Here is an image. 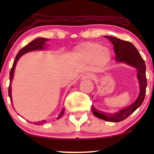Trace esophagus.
Returning a JSON list of instances; mask_svg holds the SVG:
<instances>
[{
    "instance_id": "esophagus-1",
    "label": "esophagus",
    "mask_w": 154,
    "mask_h": 154,
    "mask_svg": "<svg viewBox=\"0 0 154 154\" xmlns=\"http://www.w3.org/2000/svg\"><path fill=\"white\" fill-rule=\"evenodd\" d=\"M93 79V75L91 73H85L82 76V80H85V79Z\"/></svg>"
}]
</instances>
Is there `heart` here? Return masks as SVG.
<instances>
[{
	"label": "heart",
	"mask_w": 154,
	"mask_h": 154,
	"mask_svg": "<svg viewBox=\"0 0 154 154\" xmlns=\"http://www.w3.org/2000/svg\"><path fill=\"white\" fill-rule=\"evenodd\" d=\"M75 54L85 62L93 60L100 66H105L108 64L111 57L108 48L95 42H87L77 46L75 49Z\"/></svg>",
	"instance_id": "obj_1"
}]
</instances>
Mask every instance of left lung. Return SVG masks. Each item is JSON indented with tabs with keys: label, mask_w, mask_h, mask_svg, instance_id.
I'll return each instance as SVG.
<instances>
[{
	"label": "left lung",
	"mask_w": 154,
	"mask_h": 154,
	"mask_svg": "<svg viewBox=\"0 0 154 154\" xmlns=\"http://www.w3.org/2000/svg\"><path fill=\"white\" fill-rule=\"evenodd\" d=\"M104 37L109 39L113 45L116 62L125 63L130 66L134 67L137 70V78L140 83V92L138 98L133 104L126 109H122L115 113L102 112L94 108V106H92V113L99 119L109 122H120L127 119L130 115H131L137 109L141 106L144 100L147 85L146 65L137 49L130 42L108 35Z\"/></svg>",
	"instance_id": "obj_1"
}]
</instances>
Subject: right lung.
Masks as SVG:
<instances>
[{"label":"right lung","instance_id":"obj_1","mask_svg":"<svg viewBox=\"0 0 154 154\" xmlns=\"http://www.w3.org/2000/svg\"><path fill=\"white\" fill-rule=\"evenodd\" d=\"M48 41V39L47 38H36L35 40H33L31 42H30L29 44H27L26 46H24V48H22L19 52L17 54L15 60H14V62L13 63V65H12V67L11 69V71L10 72V85L9 88H8V95L10 97V102H12V96H11V83H12V80L13 79V75H14V68H15L16 66V63L17 62V61L21 56H22L23 54L27 53V52H31V51H33V50H43L45 48V42ZM64 109H62V112L60 113L59 116L57 118V119H60L61 117L62 116L63 114L64 113ZM45 121H41L39 122H34V124L35 125H43L45 123Z\"/></svg>","mask_w":154,"mask_h":154}]
</instances>
